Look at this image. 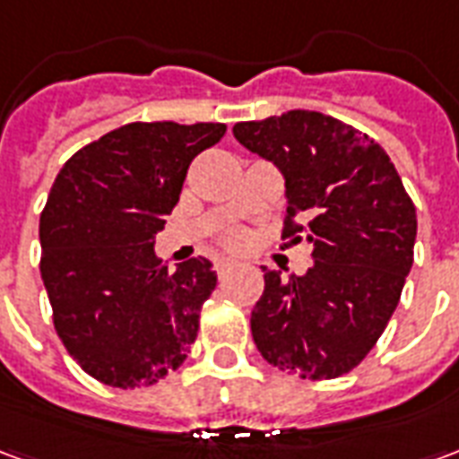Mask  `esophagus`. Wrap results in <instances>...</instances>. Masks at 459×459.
I'll use <instances>...</instances> for the list:
<instances>
[{
  "instance_id": "obj_1",
  "label": "esophagus",
  "mask_w": 459,
  "mask_h": 459,
  "mask_svg": "<svg viewBox=\"0 0 459 459\" xmlns=\"http://www.w3.org/2000/svg\"><path fill=\"white\" fill-rule=\"evenodd\" d=\"M236 265V260L233 258H216V263H213V270L219 273V275H226L230 268Z\"/></svg>"
}]
</instances>
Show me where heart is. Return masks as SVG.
I'll list each match as a JSON object with an SVG mask.
<instances>
[{
	"label": "heart",
	"mask_w": 459,
	"mask_h": 459,
	"mask_svg": "<svg viewBox=\"0 0 459 459\" xmlns=\"http://www.w3.org/2000/svg\"><path fill=\"white\" fill-rule=\"evenodd\" d=\"M221 246L223 248H229V250H238L246 246V233L240 229H230L226 230L223 236H221Z\"/></svg>",
	"instance_id": "b5f03b06"
}]
</instances>
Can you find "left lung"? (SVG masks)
I'll use <instances>...</instances> for the list:
<instances>
[{"mask_svg":"<svg viewBox=\"0 0 459 459\" xmlns=\"http://www.w3.org/2000/svg\"><path fill=\"white\" fill-rule=\"evenodd\" d=\"M233 134L285 177L282 238L312 246L305 275L263 268L253 342L282 371L337 378L374 349L401 299L418 230L413 201L384 147L337 117L290 110L238 122Z\"/></svg>","mask_w":459,"mask_h":459,"instance_id":"obj_1","label":"left lung"}]
</instances>
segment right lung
Masks as SVG:
<instances>
[{
  "mask_svg": "<svg viewBox=\"0 0 459 459\" xmlns=\"http://www.w3.org/2000/svg\"><path fill=\"white\" fill-rule=\"evenodd\" d=\"M223 134V122H130L75 152L56 177L39 223L41 278L68 354L103 384H157L196 339L213 265L199 255L169 273L154 238L191 160Z\"/></svg>",
  "mask_w": 459,
  "mask_h": 459,
  "instance_id": "right-lung-1",
  "label": "right lung"
}]
</instances>
